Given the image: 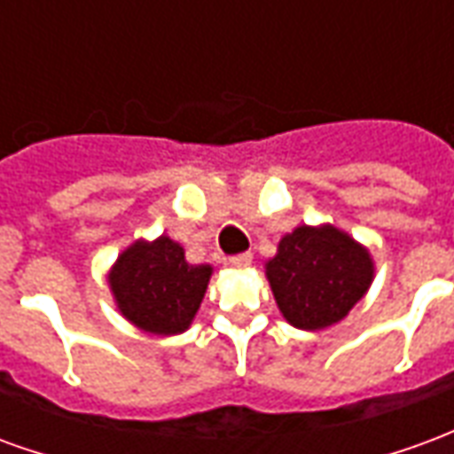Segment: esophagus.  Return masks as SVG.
Wrapping results in <instances>:
<instances>
[{
  "mask_svg": "<svg viewBox=\"0 0 454 454\" xmlns=\"http://www.w3.org/2000/svg\"><path fill=\"white\" fill-rule=\"evenodd\" d=\"M250 262H253V255H250V253H240V255L228 257V265L236 267V270H246V267H250Z\"/></svg>",
  "mask_w": 454,
  "mask_h": 454,
  "instance_id": "1",
  "label": "esophagus"
}]
</instances>
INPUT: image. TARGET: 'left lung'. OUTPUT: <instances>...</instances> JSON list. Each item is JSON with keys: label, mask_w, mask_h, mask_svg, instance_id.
I'll list each match as a JSON object with an SVG mask.
<instances>
[{"label": "left lung", "mask_w": 454, "mask_h": 454, "mask_svg": "<svg viewBox=\"0 0 454 454\" xmlns=\"http://www.w3.org/2000/svg\"><path fill=\"white\" fill-rule=\"evenodd\" d=\"M265 275L286 321L301 331H321L367 294L374 262L370 250L340 228L299 226L279 240Z\"/></svg>", "instance_id": "1"}]
</instances>
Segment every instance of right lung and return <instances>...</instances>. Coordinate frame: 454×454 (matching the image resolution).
<instances>
[{"label":"right lung","mask_w":454,"mask_h":454,"mask_svg":"<svg viewBox=\"0 0 454 454\" xmlns=\"http://www.w3.org/2000/svg\"><path fill=\"white\" fill-rule=\"evenodd\" d=\"M211 265H189L184 247L172 238L136 240L109 272V286L119 311L140 331L177 335L194 321Z\"/></svg>","instance_id":"obj_1"}]
</instances>
